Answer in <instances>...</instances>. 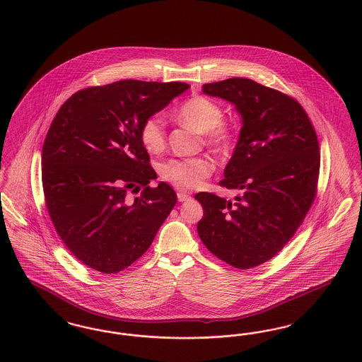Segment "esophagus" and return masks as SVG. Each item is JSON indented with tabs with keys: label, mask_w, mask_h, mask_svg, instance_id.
<instances>
[{
	"label": "esophagus",
	"mask_w": 362,
	"mask_h": 362,
	"mask_svg": "<svg viewBox=\"0 0 362 362\" xmlns=\"http://www.w3.org/2000/svg\"><path fill=\"white\" fill-rule=\"evenodd\" d=\"M189 194H186V192H183V191H179L177 192V199H179V202H185V201H189Z\"/></svg>",
	"instance_id": "34e87169"
}]
</instances>
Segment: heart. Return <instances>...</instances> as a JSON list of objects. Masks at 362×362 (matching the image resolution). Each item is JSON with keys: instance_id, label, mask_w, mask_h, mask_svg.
I'll return each instance as SVG.
<instances>
[{"instance_id": "obj_1", "label": "heart", "mask_w": 362, "mask_h": 362, "mask_svg": "<svg viewBox=\"0 0 362 362\" xmlns=\"http://www.w3.org/2000/svg\"><path fill=\"white\" fill-rule=\"evenodd\" d=\"M224 111L220 104L205 96H194L182 104L176 111V118L198 133L206 134V142L216 149L224 151L232 139L233 130L223 123ZM139 138L145 149L151 153L161 152L167 145L165 123L160 115L145 119ZM213 173V163L206 157L173 158L161 164L160 173L163 179L177 189H191L202 185Z\"/></svg>"}]
</instances>
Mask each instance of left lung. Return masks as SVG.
Masks as SVG:
<instances>
[{
  "mask_svg": "<svg viewBox=\"0 0 362 362\" xmlns=\"http://www.w3.org/2000/svg\"><path fill=\"white\" fill-rule=\"evenodd\" d=\"M202 92L233 104L241 117L240 136L220 182L239 195L228 201L198 192L204 217L197 229L213 255L247 270L276 255L308 213L319 177V142L304 108L279 90L233 77L205 84Z\"/></svg>",
  "mask_w": 362,
  "mask_h": 362,
  "instance_id": "1",
  "label": "left lung"
}]
</instances>
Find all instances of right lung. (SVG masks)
Returning <instances> with one entry per match:
<instances>
[{
  "label": "right lung",
  "mask_w": 362,
  "mask_h": 362,
  "mask_svg": "<svg viewBox=\"0 0 362 362\" xmlns=\"http://www.w3.org/2000/svg\"><path fill=\"white\" fill-rule=\"evenodd\" d=\"M189 86L122 80L76 92L57 112L42 149L46 206L70 252L104 274L141 258L177 198L157 179L141 142L145 119ZM142 188L136 199L129 192Z\"/></svg>",
  "instance_id": "right-lung-1"
}]
</instances>
